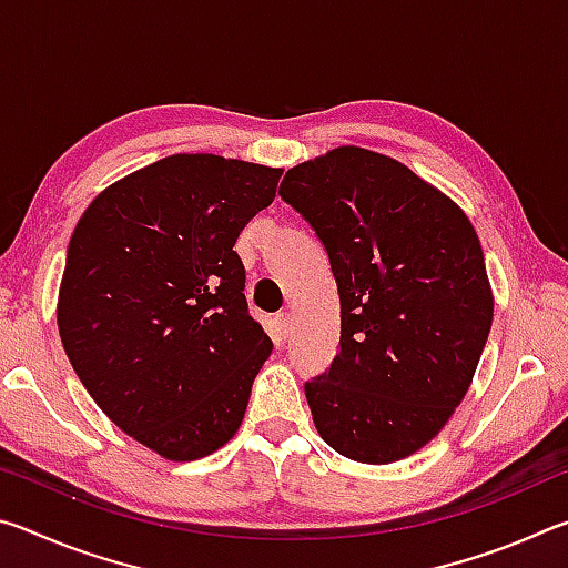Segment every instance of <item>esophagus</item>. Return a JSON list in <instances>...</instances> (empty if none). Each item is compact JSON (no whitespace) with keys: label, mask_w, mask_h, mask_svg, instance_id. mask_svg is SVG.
<instances>
[{"label":"esophagus","mask_w":568,"mask_h":568,"mask_svg":"<svg viewBox=\"0 0 568 568\" xmlns=\"http://www.w3.org/2000/svg\"><path fill=\"white\" fill-rule=\"evenodd\" d=\"M275 333H277V338L285 341V335L291 333V313H277L275 315Z\"/></svg>","instance_id":"34e87169"}]
</instances>
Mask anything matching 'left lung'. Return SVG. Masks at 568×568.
<instances>
[{"label":"left lung","mask_w":568,"mask_h":568,"mask_svg":"<svg viewBox=\"0 0 568 568\" xmlns=\"http://www.w3.org/2000/svg\"><path fill=\"white\" fill-rule=\"evenodd\" d=\"M281 197L328 250L341 353L305 383L321 438L361 464L416 454L474 381L494 293L474 225L403 162L343 145L285 172Z\"/></svg>","instance_id":"left-lung-1"}]
</instances>
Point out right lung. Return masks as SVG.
Segmentation results:
<instances>
[{
	"mask_svg": "<svg viewBox=\"0 0 568 568\" xmlns=\"http://www.w3.org/2000/svg\"><path fill=\"white\" fill-rule=\"evenodd\" d=\"M281 175L180 152L102 190L70 237L67 358L104 416L162 458H205L243 423L273 343L247 313L233 245Z\"/></svg>",
	"mask_w": 568,
	"mask_h": 568,
	"instance_id": "obj_1",
	"label": "right lung"
}]
</instances>
